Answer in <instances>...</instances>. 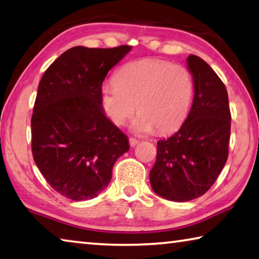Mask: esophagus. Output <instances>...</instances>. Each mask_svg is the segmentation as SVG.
Masks as SVG:
<instances>
[{"mask_svg": "<svg viewBox=\"0 0 259 259\" xmlns=\"http://www.w3.org/2000/svg\"><path fill=\"white\" fill-rule=\"evenodd\" d=\"M139 143V140L134 139V138H130V146L131 147H135Z\"/></svg>", "mask_w": 259, "mask_h": 259, "instance_id": "34e87169", "label": "esophagus"}]
</instances>
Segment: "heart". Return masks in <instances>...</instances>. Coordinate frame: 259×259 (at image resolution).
<instances>
[{"label": "heart", "mask_w": 259, "mask_h": 259, "mask_svg": "<svg viewBox=\"0 0 259 259\" xmlns=\"http://www.w3.org/2000/svg\"><path fill=\"white\" fill-rule=\"evenodd\" d=\"M193 79L185 66L155 58L140 59L121 67L114 83L101 88V104L113 124L120 126L134 112L131 122L137 133L156 130L167 134L179 128L193 99Z\"/></svg>", "instance_id": "obj_1"}]
</instances>
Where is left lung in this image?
Returning <instances> with one entry per match:
<instances>
[{"label":"left lung","instance_id":"left-lung-1","mask_svg":"<svg viewBox=\"0 0 259 259\" xmlns=\"http://www.w3.org/2000/svg\"><path fill=\"white\" fill-rule=\"evenodd\" d=\"M194 100L176 134L157 142L150 171L154 192L168 201L187 202L205 194L228 157L231 111L225 84L202 58L189 55Z\"/></svg>","mask_w":259,"mask_h":259}]
</instances>
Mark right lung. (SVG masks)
Masks as SVG:
<instances>
[{
	"instance_id": "add662e5",
	"label": "right lung",
	"mask_w": 259,
	"mask_h": 259,
	"mask_svg": "<svg viewBox=\"0 0 259 259\" xmlns=\"http://www.w3.org/2000/svg\"><path fill=\"white\" fill-rule=\"evenodd\" d=\"M131 46L73 47L45 72L32 114V152L47 182L72 201L96 197L108 187L128 139L101 104L108 72Z\"/></svg>"
}]
</instances>
